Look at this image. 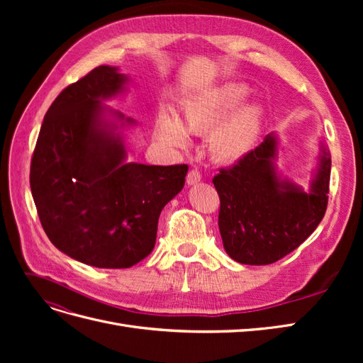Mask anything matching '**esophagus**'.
I'll use <instances>...</instances> for the list:
<instances>
[{
  "label": "esophagus",
  "mask_w": 363,
  "mask_h": 363,
  "mask_svg": "<svg viewBox=\"0 0 363 363\" xmlns=\"http://www.w3.org/2000/svg\"><path fill=\"white\" fill-rule=\"evenodd\" d=\"M200 180H201V172L199 169H191L188 175H186V182H188V184H195Z\"/></svg>",
  "instance_id": "esophagus-1"
}]
</instances>
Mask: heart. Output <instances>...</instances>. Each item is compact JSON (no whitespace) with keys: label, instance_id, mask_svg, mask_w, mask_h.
<instances>
[{"label":"heart","instance_id":"heart-1","mask_svg":"<svg viewBox=\"0 0 363 363\" xmlns=\"http://www.w3.org/2000/svg\"><path fill=\"white\" fill-rule=\"evenodd\" d=\"M248 95V87L240 83H228L215 94L195 100L183 107L184 123L195 133L212 135L213 155L225 162L242 159L255 147L262 130L263 113L256 104L239 106ZM159 136L175 147L188 145L189 136L180 121L168 113L157 118Z\"/></svg>","mask_w":363,"mask_h":363}]
</instances>
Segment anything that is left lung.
Returning a JSON list of instances; mask_svg holds the SVG:
<instances>
[{"label":"left lung","instance_id":"8db88e82","mask_svg":"<svg viewBox=\"0 0 363 363\" xmlns=\"http://www.w3.org/2000/svg\"><path fill=\"white\" fill-rule=\"evenodd\" d=\"M276 139L221 168L213 177L219 195L218 225L227 255L245 265H269L298 248L327 211L332 160L324 152L309 194L281 182L272 167Z\"/></svg>","mask_w":363,"mask_h":363}]
</instances>
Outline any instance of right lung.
Returning a JSON list of instances; mask_svg holds the SVG:
<instances>
[{
    "mask_svg": "<svg viewBox=\"0 0 363 363\" xmlns=\"http://www.w3.org/2000/svg\"><path fill=\"white\" fill-rule=\"evenodd\" d=\"M124 83L116 68L101 65L65 87L43 118L30 167L33 200L54 247L108 269L150 255L162 208L188 172L184 163H124L123 140L101 121V100Z\"/></svg>",
    "mask_w": 363,
    "mask_h": 363,
    "instance_id": "obj_1",
    "label": "right lung"
}]
</instances>
